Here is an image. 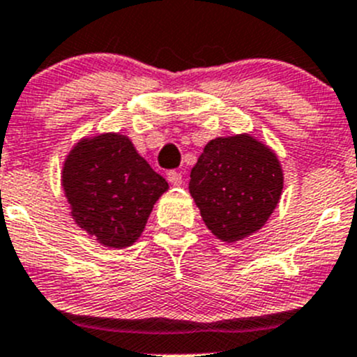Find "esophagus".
Segmentation results:
<instances>
[{"label": "esophagus", "instance_id": "1", "mask_svg": "<svg viewBox=\"0 0 357 357\" xmlns=\"http://www.w3.org/2000/svg\"><path fill=\"white\" fill-rule=\"evenodd\" d=\"M167 179H169V183H171V185H174V186L183 185V176H181V172H176V171L167 172Z\"/></svg>", "mask_w": 357, "mask_h": 357}]
</instances>
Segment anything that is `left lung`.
<instances>
[{
    "mask_svg": "<svg viewBox=\"0 0 357 357\" xmlns=\"http://www.w3.org/2000/svg\"><path fill=\"white\" fill-rule=\"evenodd\" d=\"M188 190L213 236L236 243L264 227L284 190V171L276 153L250 133L216 137L190 172Z\"/></svg>",
    "mask_w": 357,
    "mask_h": 357,
    "instance_id": "obj_1",
    "label": "left lung"
}]
</instances>
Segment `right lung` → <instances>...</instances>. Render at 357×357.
Instances as JSON below:
<instances>
[{
    "instance_id": "obj_1",
    "label": "right lung",
    "mask_w": 357,
    "mask_h": 357,
    "mask_svg": "<svg viewBox=\"0 0 357 357\" xmlns=\"http://www.w3.org/2000/svg\"><path fill=\"white\" fill-rule=\"evenodd\" d=\"M61 186L73 222L109 248L137 241L155 202L169 190L132 141L116 132L75 142L63 162Z\"/></svg>"
}]
</instances>
